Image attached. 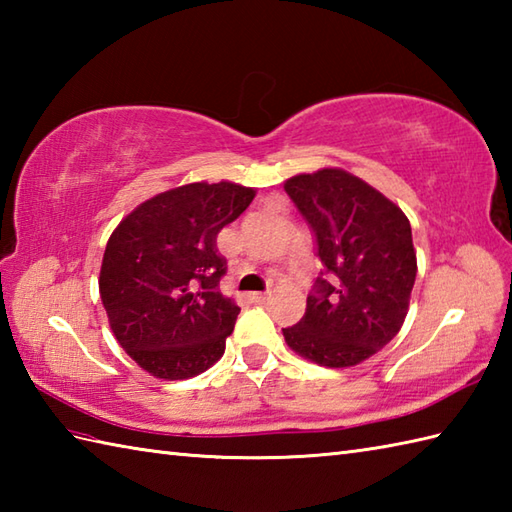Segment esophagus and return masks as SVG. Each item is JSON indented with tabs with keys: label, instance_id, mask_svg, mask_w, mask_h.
Segmentation results:
<instances>
[{
	"label": "esophagus",
	"instance_id": "34e87169",
	"mask_svg": "<svg viewBox=\"0 0 512 512\" xmlns=\"http://www.w3.org/2000/svg\"><path fill=\"white\" fill-rule=\"evenodd\" d=\"M246 297H248L250 303H266L270 299L268 292H248Z\"/></svg>",
	"mask_w": 512,
	"mask_h": 512
}]
</instances>
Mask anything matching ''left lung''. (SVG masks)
Instances as JSON below:
<instances>
[{
    "mask_svg": "<svg viewBox=\"0 0 512 512\" xmlns=\"http://www.w3.org/2000/svg\"><path fill=\"white\" fill-rule=\"evenodd\" d=\"M284 189L321 259L306 314L284 328L286 343L323 367L363 363L407 317L418 270L411 224L383 193L341 169L301 173Z\"/></svg>",
    "mask_w": 512,
    "mask_h": 512,
    "instance_id": "1",
    "label": "left lung"
}]
</instances>
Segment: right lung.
I'll use <instances>...</instances> for the list:
<instances>
[{
    "label": "right lung",
    "instance_id": "obj_1",
    "mask_svg": "<svg viewBox=\"0 0 512 512\" xmlns=\"http://www.w3.org/2000/svg\"><path fill=\"white\" fill-rule=\"evenodd\" d=\"M255 191L193 182L156 195L116 226L105 246L101 299L116 341L151 376L182 380L224 354L239 308L222 297L217 233Z\"/></svg>",
    "mask_w": 512,
    "mask_h": 512
}]
</instances>
